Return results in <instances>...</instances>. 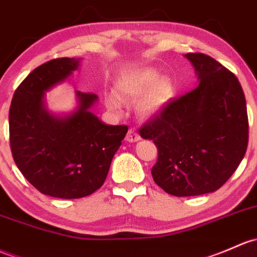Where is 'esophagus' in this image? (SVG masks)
Instances as JSON below:
<instances>
[{"instance_id":"1","label":"esophagus","mask_w":257,"mask_h":257,"mask_svg":"<svg viewBox=\"0 0 257 257\" xmlns=\"http://www.w3.org/2000/svg\"><path fill=\"white\" fill-rule=\"evenodd\" d=\"M125 140L129 143H136L138 140H140V136L134 131V129H129L128 134H126L125 137Z\"/></svg>"}]
</instances>
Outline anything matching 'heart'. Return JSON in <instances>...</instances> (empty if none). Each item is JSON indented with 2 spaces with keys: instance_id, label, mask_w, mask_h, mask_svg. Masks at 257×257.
Returning a JSON list of instances; mask_svg holds the SVG:
<instances>
[{
  "instance_id": "1",
  "label": "heart",
  "mask_w": 257,
  "mask_h": 257,
  "mask_svg": "<svg viewBox=\"0 0 257 257\" xmlns=\"http://www.w3.org/2000/svg\"><path fill=\"white\" fill-rule=\"evenodd\" d=\"M159 75L153 70L132 72L125 75L117 86V92L121 99L136 101L145 94L139 103V110L144 114H155L163 108L174 93L171 82L166 79L158 80ZM107 103L112 109L119 108L115 97H109Z\"/></svg>"
}]
</instances>
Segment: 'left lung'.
<instances>
[{
  "label": "left lung",
  "mask_w": 257,
  "mask_h": 257,
  "mask_svg": "<svg viewBox=\"0 0 257 257\" xmlns=\"http://www.w3.org/2000/svg\"><path fill=\"white\" fill-rule=\"evenodd\" d=\"M199 83L172 98L140 126L153 140L154 181L176 197L214 192L235 172L246 153V101L235 75L202 53H188Z\"/></svg>",
  "instance_id": "obj_1"
}]
</instances>
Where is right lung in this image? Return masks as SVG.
<instances>
[{
	"instance_id": "1",
	"label": "right lung",
	"mask_w": 257,
	"mask_h": 257,
	"mask_svg": "<svg viewBox=\"0 0 257 257\" xmlns=\"http://www.w3.org/2000/svg\"><path fill=\"white\" fill-rule=\"evenodd\" d=\"M79 66L74 58H59L34 69L17 87L10 107V145L13 160L39 192L74 199L103 185L126 125H107L90 108L97 101L80 92L79 109L66 117L50 114L44 92Z\"/></svg>"
}]
</instances>
